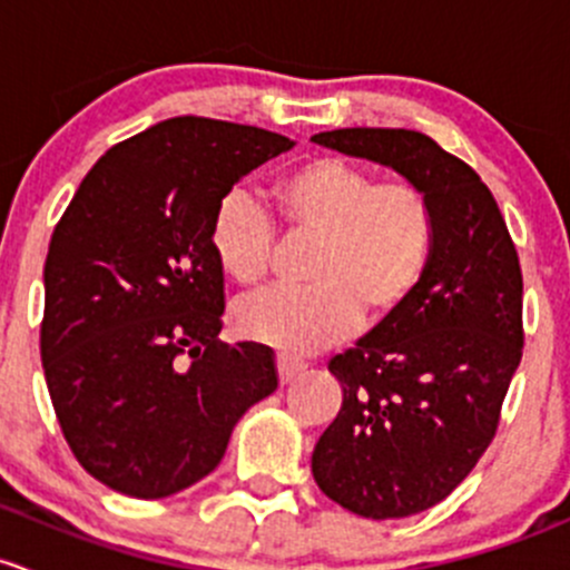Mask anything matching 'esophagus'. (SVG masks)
<instances>
[{
    "label": "esophagus",
    "instance_id": "esophagus-1",
    "mask_svg": "<svg viewBox=\"0 0 570 570\" xmlns=\"http://www.w3.org/2000/svg\"><path fill=\"white\" fill-rule=\"evenodd\" d=\"M304 365L296 360H287V356H277V373H279V384H291L296 375H302Z\"/></svg>",
    "mask_w": 570,
    "mask_h": 570
}]
</instances>
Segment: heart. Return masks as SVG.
I'll return each mask as SVG.
<instances>
[{
    "mask_svg": "<svg viewBox=\"0 0 570 570\" xmlns=\"http://www.w3.org/2000/svg\"><path fill=\"white\" fill-rule=\"evenodd\" d=\"M291 236L318 238L307 291H272L236 309L238 334L285 356L343 343L356 326L397 318L425 279L436 246V208L420 184L379 180L337 156H315L274 186ZM210 252L233 283L252 287L272 268L274 225L261 199L233 189L216 205Z\"/></svg>",
    "mask_w": 570,
    "mask_h": 570,
    "instance_id": "obj_1",
    "label": "heart"
}]
</instances>
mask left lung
<instances>
[{"label":"left lung","instance_id":"1","mask_svg":"<svg viewBox=\"0 0 570 570\" xmlns=\"http://www.w3.org/2000/svg\"><path fill=\"white\" fill-rule=\"evenodd\" d=\"M313 142L395 169L436 208V246L412 302L328 362L343 406L313 450L328 500L403 519L442 502L494 439L524 348L519 255L489 186L425 134L337 128Z\"/></svg>","mask_w":570,"mask_h":570}]
</instances>
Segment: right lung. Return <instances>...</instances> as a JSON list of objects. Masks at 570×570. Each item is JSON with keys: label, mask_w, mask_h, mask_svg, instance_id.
<instances>
[{"label": "right lung", "mask_w": 570, "mask_h": 570, "mask_svg": "<svg viewBox=\"0 0 570 570\" xmlns=\"http://www.w3.org/2000/svg\"><path fill=\"white\" fill-rule=\"evenodd\" d=\"M283 134L173 117L115 145L57 222L40 360L62 436L96 480L137 500L219 466L249 406L277 390L274 351L219 340L216 205Z\"/></svg>", "instance_id": "right-lung-1"}]
</instances>
